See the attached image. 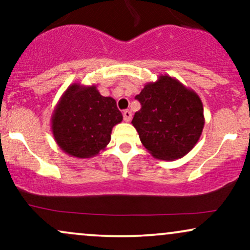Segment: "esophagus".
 Returning <instances> with one entry per match:
<instances>
[{
    "instance_id": "obj_1",
    "label": "esophagus",
    "mask_w": 250,
    "mask_h": 250,
    "mask_svg": "<svg viewBox=\"0 0 250 250\" xmlns=\"http://www.w3.org/2000/svg\"><path fill=\"white\" fill-rule=\"evenodd\" d=\"M123 120L125 122H129L131 120V111L130 110H125L123 111Z\"/></svg>"
}]
</instances>
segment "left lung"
Listing matches in <instances>:
<instances>
[{
	"instance_id": "1",
	"label": "left lung",
	"mask_w": 250,
	"mask_h": 250,
	"mask_svg": "<svg viewBox=\"0 0 250 250\" xmlns=\"http://www.w3.org/2000/svg\"><path fill=\"white\" fill-rule=\"evenodd\" d=\"M141 103L131 123L151 156L181 159L195 147L205 127L203 104L193 89L169 75H160L135 96Z\"/></svg>"
}]
</instances>
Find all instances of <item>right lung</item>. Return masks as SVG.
Returning <instances> with one entry per match:
<instances>
[{
	"instance_id": "obj_1",
	"label": "right lung",
	"mask_w": 250,
	"mask_h": 250,
	"mask_svg": "<svg viewBox=\"0 0 250 250\" xmlns=\"http://www.w3.org/2000/svg\"><path fill=\"white\" fill-rule=\"evenodd\" d=\"M122 120L113 97L102 96L95 84L73 83L54 109L51 131L64 153L89 159L104 150L110 142L113 127Z\"/></svg>"
}]
</instances>
